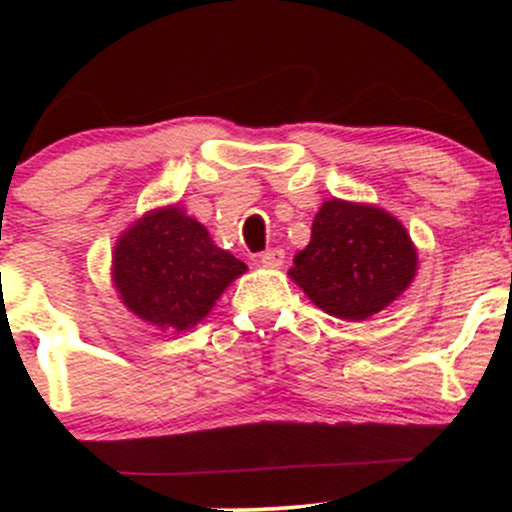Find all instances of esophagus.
Returning <instances> with one entry per match:
<instances>
[{"label":"esophagus","mask_w":512,"mask_h":512,"mask_svg":"<svg viewBox=\"0 0 512 512\" xmlns=\"http://www.w3.org/2000/svg\"><path fill=\"white\" fill-rule=\"evenodd\" d=\"M260 264H262V267H267V269H279L281 264H284V250L272 248V250L262 252Z\"/></svg>","instance_id":"esophagus-1"}]
</instances>
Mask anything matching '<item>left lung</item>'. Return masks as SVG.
<instances>
[{
    "label": "left lung",
    "mask_w": 512,
    "mask_h": 512,
    "mask_svg": "<svg viewBox=\"0 0 512 512\" xmlns=\"http://www.w3.org/2000/svg\"><path fill=\"white\" fill-rule=\"evenodd\" d=\"M416 272L419 252L397 216L332 197L315 214L289 276L320 310L361 322L395 303Z\"/></svg>",
    "instance_id": "8db88e82"
}]
</instances>
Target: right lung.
<instances>
[{
    "label": "right lung",
    "instance_id": "add662e5",
    "mask_svg": "<svg viewBox=\"0 0 512 512\" xmlns=\"http://www.w3.org/2000/svg\"><path fill=\"white\" fill-rule=\"evenodd\" d=\"M245 272V262L221 250L185 207L166 204L122 231L110 279L129 313L180 334L197 327Z\"/></svg>",
    "mask_w": 512,
    "mask_h": 512
}]
</instances>
